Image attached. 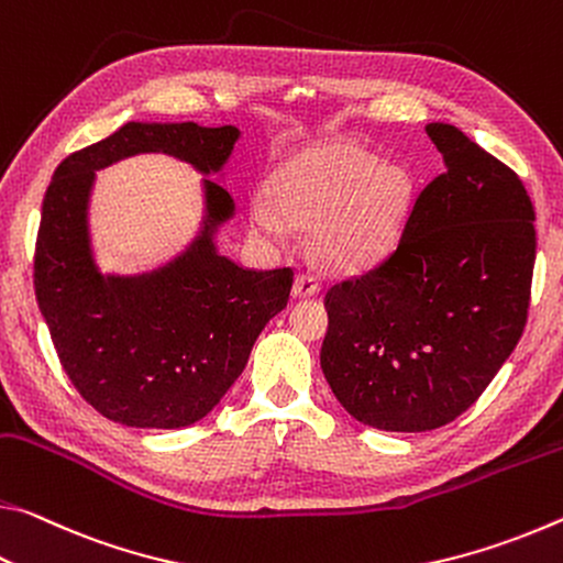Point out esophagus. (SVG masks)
Wrapping results in <instances>:
<instances>
[{"label": "esophagus", "mask_w": 563, "mask_h": 563, "mask_svg": "<svg viewBox=\"0 0 563 563\" xmlns=\"http://www.w3.org/2000/svg\"><path fill=\"white\" fill-rule=\"evenodd\" d=\"M294 297L297 299H307V297H314L319 294V279L314 274H299L297 279H294Z\"/></svg>", "instance_id": "34e87169"}]
</instances>
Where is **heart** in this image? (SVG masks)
Here are the masks:
<instances>
[{
  "label": "heart",
  "mask_w": 563,
  "mask_h": 563,
  "mask_svg": "<svg viewBox=\"0 0 563 563\" xmlns=\"http://www.w3.org/2000/svg\"><path fill=\"white\" fill-rule=\"evenodd\" d=\"M411 197L396 164L356 144H321L289 156L266 179V199L249 205L254 232L279 242L287 224L314 229V254L334 269H364L391 252Z\"/></svg>",
  "instance_id": "1"
}]
</instances>
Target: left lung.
<instances>
[{"instance_id": "obj_1", "label": "left lung", "mask_w": 563, "mask_h": 563, "mask_svg": "<svg viewBox=\"0 0 563 563\" xmlns=\"http://www.w3.org/2000/svg\"><path fill=\"white\" fill-rule=\"evenodd\" d=\"M427 134L444 174L413 201L399 244L334 284L321 372L356 421L429 431L482 396L527 327L537 260L521 179L454 124Z\"/></svg>"}]
</instances>
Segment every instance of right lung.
Instances as JSON below:
<instances>
[{"instance_id":"right-lung-1","label":"right lung","mask_w":563,"mask_h":563,"mask_svg":"<svg viewBox=\"0 0 563 563\" xmlns=\"http://www.w3.org/2000/svg\"><path fill=\"white\" fill-rule=\"evenodd\" d=\"M239 136L232 124L129 122L54 172L36 234V303L74 389L101 417L136 429L205 419L244 372L266 321L287 307L291 269H244L214 242L234 199L209 174L224 169ZM150 151L208 177L200 234L159 271L101 275L88 236L93 172Z\"/></svg>"}]
</instances>
